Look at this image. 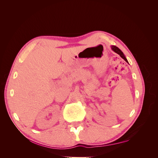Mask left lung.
<instances>
[{
	"label": "left lung",
	"instance_id": "1",
	"mask_svg": "<svg viewBox=\"0 0 158 158\" xmlns=\"http://www.w3.org/2000/svg\"><path fill=\"white\" fill-rule=\"evenodd\" d=\"M111 49H112V50H113V51L117 52V54H118L119 55H120L121 57H122V58H123L124 60H125L126 62H127V63H128V61H127V59H126L125 56L124 55L123 52L120 49H119L117 47L114 46V45H113V46H111Z\"/></svg>",
	"mask_w": 158,
	"mask_h": 158
}]
</instances>
